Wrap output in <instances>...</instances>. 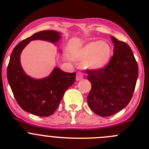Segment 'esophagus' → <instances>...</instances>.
<instances>
[{"label": "esophagus", "mask_w": 149, "mask_h": 149, "mask_svg": "<svg viewBox=\"0 0 149 149\" xmlns=\"http://www.w3.org/2000/svg\"><path fill=\"white\" fill-rule=\"evenodd\" d=\"M84 75L81 72H78L77 74H76V80L77 81H80L83 79Z\"/></svg>", "instance_id": "esophagus-1"}]
</instances>
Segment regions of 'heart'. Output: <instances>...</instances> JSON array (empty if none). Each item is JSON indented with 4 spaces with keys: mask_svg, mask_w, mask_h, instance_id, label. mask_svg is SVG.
I'll use <instances>...</instances> for the list:
<instances>
[{
    "mask_svg": "<svg viewBox=\"0 0 149 149\" xmlns=\"http://www.w3.org/2000/svg\"><path fill=\"white\" fill-rule=\"evenodd\" d=\"M111 48L105 41H92L84 46L77 54V60L89 70H100L108 64Z\"/></svg>",
    "mask_w": 149,
    "mask_h": 149,
    "instance_id": "obj_1",
    "label": "heart"
}]
</instances>
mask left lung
Segmentation results:
<instances>
[{
  "label": "left lung",
  "mask_w": 149,
  "mask_h": 149,
  "mask_svg": "<svg viewBox=\"0 0 149 149\" xmlns=\"http://www.w3.org/2000/svg\"><path fill=\"white\" fill-rule=\"evenodd\" d=\"M113 55L106 67L86 70L92 89L87 97L89 108L100 116H110L128 105L135 90L138 67L130 47L111 36Z\"/></svg>",
  "instance_id": "obj_1"
}]
</instances>
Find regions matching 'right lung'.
I'll return each instance as SVG.
<instances>
[{"label": "right lung", "instance_id": "obj_1", "mask_svg": "<svg viewBox=\"0 0 149 149\" xmlns=\"http://www.w3.org/2000/svg\"><path fill=\"white\" fill-rule=\"evenodd\" d=\"M61 33L54 30L38 32L19 43L10 57L7 79L14 96L24 111L39 116H49L58 107L65 92L75 81L76 73H67L54 68L49 76L36 79L25 73L20 63L23 49L31 41L42 40L58 44Z\"/></svg>", "mask_w": 149, "mask_h": 149}]
</instances>
